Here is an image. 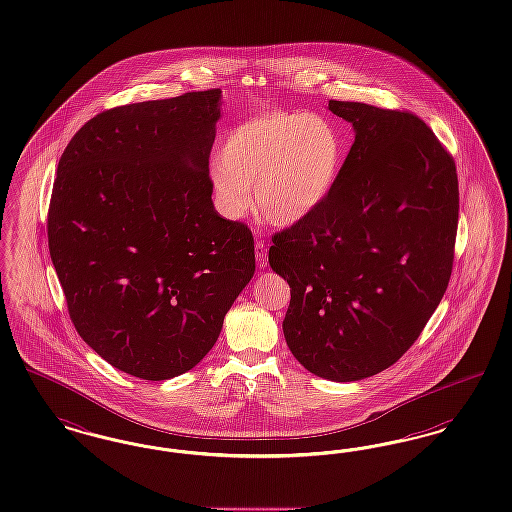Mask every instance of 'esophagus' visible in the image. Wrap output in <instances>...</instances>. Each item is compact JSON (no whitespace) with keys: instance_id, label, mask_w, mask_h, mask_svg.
<instances>
[{"instance_id":"esophagus-1","label":"esophagus","mask_w":512,"mask_h":512,"mask_svg":"<svg viewBox=\"0 0 512 512\" xmlns=\"http://www.w3.org/2000/svg\"><path fill=\"white\" fill-rule=\"evenodd\" d=\"M255 257H257V265H266V259H268V257H266V247L263 240H257V242H255Z\"/></svg>"}]
</instances>
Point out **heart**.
I'll use <instances>...</instances> for the list:
<instances>
[{"mask_svg": "<svg viewBox=\"0 0 512 512\" xmlns=\"http://www.w3.org/2000/svg\"><path fill=\"white\" fill-rule=\"evenodd\" d=\"M343 144L335 127L316 114H278L238 125L226 137L211 177L226 217L257 204L274 225H293L316 211L339 177Z\"/></svg>", "mask_w": 512, "mask_h": 512, "instance_id": "heart-1", "label": "heart"}]
</instances>
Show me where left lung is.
Wrapping results in <instances>:
<instances>
[{
    "label": "left lung",
    "instance_id": "left-lung-1",
    "mask_svg": "<svg viewBox=\"0 0 512 512\" xmlns=\"http://www.w3.org/2000/svg\"><path fill=\"white\" fill-rule=\"evenodd\" d=\"M354 143L328 198L274 234L268 263L291 287L289 350L329 381L398 362L450 282L459 219L455 162L408 110L329 101Z\"/></svg>",
    "mask_w": 512,
    "mask_h": 512
}]
</instances>
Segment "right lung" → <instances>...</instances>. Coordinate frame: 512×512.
Masks as SVG:
<instances>
[{
    "mask_svg": "<svg viewBox=\"0 0 512 512\" xmlns=\"http://www.w3.org/2000/svg\"><path fill=\"white\" fill-rule=\"evenodd\" d=\"M221 89L123 104L64 148L47 215L51 261L83 341L164 381L213 348L255 272L253 234L211 202Z\"/></svg>",
    "mask_w": 512,
    "mask_h": 512,
    "instance_id": "1",
    "label": "right lung"
}]
</instances>
